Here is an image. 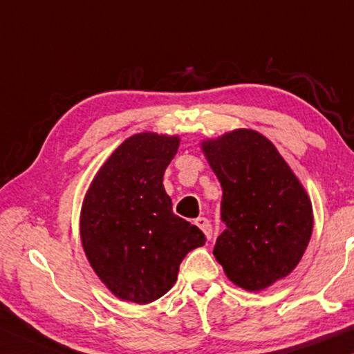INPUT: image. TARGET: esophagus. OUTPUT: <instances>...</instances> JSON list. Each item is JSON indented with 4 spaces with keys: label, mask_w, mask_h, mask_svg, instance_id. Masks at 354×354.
I'll return each mask as SVG.
<instances>
[{
    "label": "esophagus",
    "mask_w": 354,
    "mask_h": 354,
    "mask_svg": "<svg viewBox=\"0 0 354 354\" xmlns=\"http://www.w3.org/2000/svg\"><path fill=\"white\" fill-rule=\"evenodd\" d=\"M195 225L203 232V234H205V236H206L207 240H211L212 227H211L209 221H207L206 217H198V219H195Z\"/></svg>",
    "instance_id": "obj_1"
}]
</instances>
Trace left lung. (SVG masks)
Here are the masks:
<instances>
[{
    "instance_id": "obj_1",
    "label": "left lung",
    "mask_w": 354,
    "mask_h": 354,
    "mask_svg": "<svg viewBox=\"0 0 354 354\" xmlns=\"http://www.w3.org/2000/svg\"><path fill=\"white\" fill-rule=\"evenodd\" d=\"M222 187L214 258L236 287L261 292L301 261L313 234V205L303 183L264 135L235 129L201 142Z\"/></svg>"
}]
</instances>
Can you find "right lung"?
Masks as SVG:
<instances>
[{
	"mask_svg": "<svg viewBox=\"0 0 354 354\" xmlns=\"http://www.w3.org/2000/svg\"><path fill=\"white\" fill-rule=\"evenodd\" d=\"M177 135L129 137L91 180L80 211V240L95 274L114 297L148 304L176 283L188 251L205 234L172 212L162 176L177 154Z\"/></svg>",
	"mask_w": 354,
	"mask_h": 354,
	"instance_id": "1",
	"label": "right lung"
}]
</instances>
